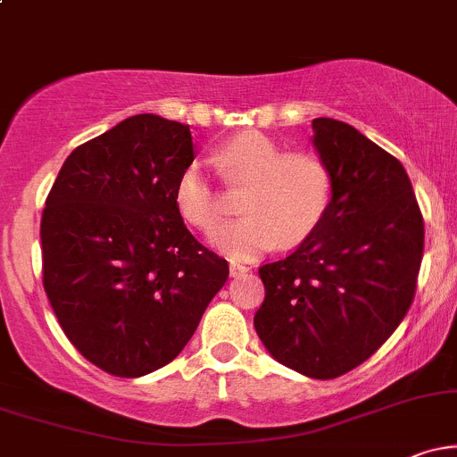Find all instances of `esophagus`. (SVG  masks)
<instances>
[{"label": "esophagus", "mask_w": 457, "mask_h": 457, "mask_svg": "<svg viewBox=\"0 0 457 457\" xmlns=\"http://www.w3.org/2000/svg\"><path fill=\"white\" fill-rule=\"evenodd\" d=\"M245 272H249V266H245V264H229V275L232 277H240V275H245Z\"/></svg>", "instance_id": "esophagus-1"}]
</instances>
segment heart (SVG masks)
I'll list each match as a JSON object with an SVG mask.
<instances>
[{"label":"heart","instance_id":"heart-1","mask_svg":"<svg viewBox=\"0 0 457 457\" xmlns=\"http://www.w3.org/2000/svg\"><path fill=\"white\" fill-rule=\"evenodd\" d=\"M212 165L228 187H245L238 197L243 217L212 232L211 243L234 260H251L277 243L305 240L327 214L333 176L318 154L286 152L260 130H243L212 152ZM176 211L188 225L212 229L223 217V202L197 162L178 176Z\"/></svg>","mask_w":457,"mask_h":457}]
</instances>
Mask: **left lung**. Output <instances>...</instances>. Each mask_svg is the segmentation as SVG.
Here are the masks:
<instances>
[{
    "mask_svg": "<svg viewBox=\"0 0 457 457\" xmlns=\"http://www.w3.org/2000/svg\"><path fill=\"white\" fill-rule=\"evenodd\" d=\"M312 127L333 197L296 251L260 269L266 296L253 324L281 365L330 380L370 359L406 316L423 217L395 156L339 120Z\"/></svg>",
    "mask_w": 457,
    "mask_h": 457,
    "instance_id": "8db88e82",
    "label": "left lung"
}]
</instances>
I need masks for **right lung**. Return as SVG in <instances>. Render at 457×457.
Masks as SVG:
<instances>
[{
  "label": "right lung",
  "mask_w": 457,
  "mask_h": 457,
  "mask_svg": "<svg viewBox=\"0 0 457 457\" xmlns=\"http://www.w3.org/2000/svg\"><path fill=\"white\" fill-rule=\"evenodd\" d=\"M193 159L188 124L130 115L71 152L45 202V292L71 344L112 376L171 363L228 281L176 211Z\"/></svg>",
  "instance_id": "1"
}]
</instances>
